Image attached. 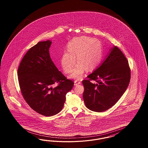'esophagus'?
I'll list each match as a JSON object with an SVG mask.
<instances>
[{
    "label": "esophagus",
    "instance_id": "esophagus-1",
    "mask_svg": "<svg viewBox=\"0 0 148 148\" xmlns=\"http://www.w3.org/2000/svg\"><path fill=\"white\" fill-rule=\"evenodd\" d=\"M80 84V81H79V80H75V81H74V85L75 86L77 85H79V84Z\"/></svg>",
    "mask_w": 148,
    "mask_h": 148
}]
</instances>
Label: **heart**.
Segmentation results:
<instances>
[{"instance_id": "heart-1", "label": "heart", "mask_w": 148, "mask_h": 148, "mask_svg": "<svg viewBox=\"0 0 148 148\" xmlns=\"http://www.w3.org/2000/svg\"><path fill=\"white\" fill-rule=\"evenodd\" d=\"M103 50L99 40L82 37L72 40L68 45V51L64 52L61 58V64L67 73L72 72L76 61L78 63L74 68L71 77L81 79L86 69L92 70L100 62Z\"/></svg>"}]
</instances>
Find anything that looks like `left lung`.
<instances>
[{
    "instance_id": "obj_1",
    "label": "left lung",
    "mask_w": 148,
    "mask_h": 148,
    "mask_svg": "<svg viewBox=\"0 0 148 148\" xmlns=\"http://www.w3.org/2000/svg\"><path fill=\"white\" fill-rule=\"evenodd\" d=\"M130 77L127 59L121 50L113 46L99 66L87 76L88 79L82 81L86 108L97 112L112 108L125 92Z\"/></svg>"
}]
</instances>
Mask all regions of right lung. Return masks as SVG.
<instances>
[{
    "instance_id": "right-lung-1",
    "label": "right lung",
    "mask_w": 148,
    "mask_h": 148,
    "mask_svg": "<svg viewBox=\"0 0 148 148\" xmlns=\"http://www.w3.org/2000/svg\"><path fill=\"white\" fill-rule=\"evenodd\" d=\"M51 41L39 42L27 51L18 69V82L24 99L30 107L45 116L62 109L66 95L74 86L59 71L50 58ZM55 83L58 86L53 88Z\"/></svg>"
}]
</instances>
